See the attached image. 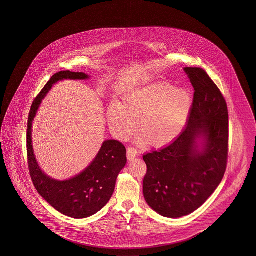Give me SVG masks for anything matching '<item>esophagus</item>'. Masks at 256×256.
Here are the masks:
<instances>
[{"instance_id": "34e87169", "label": "esophagus", "mask_w": 256, "mask_h": 256, "mask_svg": "<svg viewBox=\"0 0 256 256\" xmlns=\"http://www.w3.org/2000/svg\"><path fill=\"white\" fill-rule=\"evenodd\" d=\"M137 156H138V151H137L135 148H128V151H126V156H128V160L130 162L133 160Z\"/></svg>"}]
</instances>
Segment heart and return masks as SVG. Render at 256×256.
<instances>
[{
    "mask_svg": "<svg viewBox=\"0 0 256 256\" xmlns=\"http://www.w3.org/2000/svg\"><path fill=\"white\" fill-rule=\"evenodd\" d=\"M192 106V94L170 82H155L133 89L123 104L114 102L107 110L108 126L118 139L128 138L140 119V142L162 148L184 128Z\"/></svg>",
    "mask_w": 256,
    "mask_h": 256,
    "instance_id": "1",
    "label": "heart"
}]
</instances>
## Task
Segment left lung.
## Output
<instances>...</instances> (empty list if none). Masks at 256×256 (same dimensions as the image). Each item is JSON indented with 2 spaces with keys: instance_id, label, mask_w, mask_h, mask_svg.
Returning <instances> with one entry per match:
<instances>
[{
  "instance_id": "8db88e82",
  "label": "left lung",
  "mask_w": 256,
  "mask_h": 256,
  "mask_svg": "<svg viewBox=\"0 0 256 256\" xmlns=\"http://www.w3.org/2000/svg\"><path fill=\"white\" fill-rule=\"evenodd\" d=\"M194 88L186 128L169 146L144 155L148 172L144 196L163 217L192 214L224 178L228 156V110L208 73L185 68Z\"/></svg>"
}]
</instances>
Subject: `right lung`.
<instances>
[{
    "label": "right lung",
    "mask_w": 256,
    "mask_h": 256,
    "mask_svg": "<svg viewBox=\"0 0 256 256\" xmlns=\"http://www.w3.org/2000/svg\"><path fill=\"white\" fill-rule=\"evenodd\" d=\"M82 72L61 71L54 74L32 102L28 119L27 154L32 181L38 192L54 210L68 217L84 218L102 210L114 192L117 176L126 166V150L116 140L103 142L91 163L77 176L57 180L40 168L32 148V128L41 102L52 86L64 80H88Z\"/></svg>",
    "instance_id": "1"
}]
</instances>
